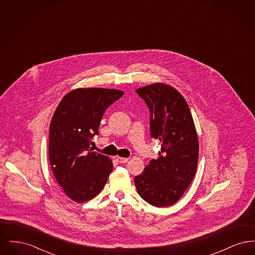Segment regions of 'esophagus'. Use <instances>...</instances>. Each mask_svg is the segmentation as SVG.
Wrapping results in <instances>:
<instances>
[{
	"mask_svg": "<svg viewBox=\"0 0 255 255\" xmlns=\"http://www.w3.org/2000/svg\"><path fill=\"white\" fill-rule=\"evenodd\" d=\"M116 159H117V161H119L120 163H126V162L129 160V158H122V157H118Z\"/></svg>",
	"mask_w": 255,
	"mask_h": 255,
	"instance_id": "1",
	"label": "esophagus"
}]
</instances>
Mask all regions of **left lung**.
Wrapping results in <instances>:
<instances>
[{
    "label": "left lung",
    "mask_w": 255,
    "mask_h": 255,
    "mask_svg": "<svg viewBox=\"0 0 255 255\" xmlns=\"http://www.w3.org/2000/svg\"><path fill=\"white\" fill-rule=\"evenodd\" d=\"M150 112L151 136L161 142L157 159H151L133 181L138 195L157 207L174 205L194 179L199 141L189 107L174 88L156 83L135 90Z\"/></svg>",
    "instance_id": "obj_1"
}]
</instances>
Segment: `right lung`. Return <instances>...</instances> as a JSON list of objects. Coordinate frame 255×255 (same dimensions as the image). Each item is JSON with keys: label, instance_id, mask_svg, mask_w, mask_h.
<instances>
[{"label": "right lung", "instance_id": "right-lung-1", "mask_svg": "<svg viewBox=\"0 0 255 255\" xmlns=\"http://www.w3.org/2000/svg\"><path fill=\"white\" fill-rule=\"evenodd\" d=\"M123 94L113 89H76L63 97L53 114L49 162L64 192L76 203L99 194L113 170L107 156L89 148L104 112Z\"/></svg>", "mask_w": 255, "mask_h": 255}]
</instances>
